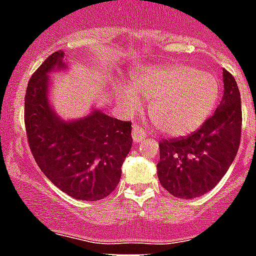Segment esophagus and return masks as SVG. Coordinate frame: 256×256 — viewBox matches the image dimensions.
<instances>
[{
    "label": "esophagus",
    "mask_w": 256,
    "mask_h": 256,
    "mask_svg": "<svg viewBox=\"0 0 256 256\" xmlns=\"http://www.w3.org/2000/svg\"><path fill=\"white\" fill-rule=\"evenodd\" d=\"M132 135L134 143H140V142L146 138V132L142 128H139V126H134V128H132Z\"/></svg>",
    "instance_id": "esophagus-1"
}]
</instances>
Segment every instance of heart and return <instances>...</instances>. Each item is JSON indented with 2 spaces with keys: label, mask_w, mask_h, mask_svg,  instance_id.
I'll return each instance as SVG.
<instances>
[{
  "label": "heart",
  "mask_w": 256,
  "mask_h": 256,
  "mask_svg": "<svg viewBox=\"0 0 256 256\" xmlns=\"http://www.w3.org/2000/svg\"><path fill=\"white\" fill-rule=\"evenodd\" d=\"M130 86L116 83V95L132 110L142 106L139 96L150 100L152 124L166 136L196 130L214 110L220 92L214 75L186 64L139 68L132 74Z\"/></svg>",
  "instance_id": "obj_1"
}]
</instances>
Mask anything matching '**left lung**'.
Segmentation results:
<instances>
[{
	"label": "left lung",
	"mask_w": 256,
	"mask_h": 256,
	"mask_svg": "<svg viewBox=\"0 0 256 256\" xmlns=\"http://www.w3.org/2000/svg\"><path fill=\"white\" fill-rule=\"evenodd\" d=\"M224 95L202 128L188 138L162 140L158 177L162 188L181 199L211 191L224 177L241 140V94L230 72L222 70Z\"/></svg>",
	"instance_id": "left-lung-1"
}]
</instances>
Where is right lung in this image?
<instances>
[{"mask_svg":"<svg viewBox=\"0 0 256 256\" xmlns=\"http://www.w3.org/2000/svg\"><path fill=\"white\" fill-rule=\"evenodd\" d=\"M64 52H54L34 72L24 98L31 152L52 184L78 200H100L117 188L132 144V122L92 108L78 120H64L49 100L52 72L68 70Z\"/></svg>","mask_w":256,"mask_h":256,"instance_id":"obj_1","label":"right lung"}]
</instances>
